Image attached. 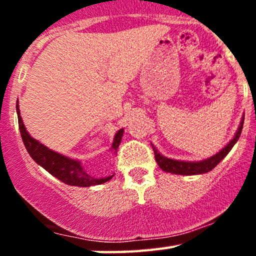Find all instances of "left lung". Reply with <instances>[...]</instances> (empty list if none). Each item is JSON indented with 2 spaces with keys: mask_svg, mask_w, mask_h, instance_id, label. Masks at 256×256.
<instances>
[{
  "mask_svg": "<svg viewBox=\"0 0 256 256\" xmlns=\"http://www.w3.org/2000/svg\"><path fill=\"white\" fill-rule=\"evenodd\" d=\"M243 122H244V116H242L238 128H237L236 134L230 142L226 144L224 148L222 149L219 152H216L213 156L204 158L201 161H182V160H174V158H168L164 156L162 154H160L156 148L152 144V150L155 154V160H156L158 167H160L162 171L167 173H173V174H182V176H194V174H204L207 173L216 167L220 161L224 158L226 155L228 154V152L231 150L232 146L236 144V142L238 140L240 136V132L243 128Z\"/></svg>",
  "mask_w": 256,
  "mask_h": 256,
  "instance_id": "obj_1",
  "label": "left lung"
}]
</instances>
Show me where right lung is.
<instances>
[{"mask_svg":"<svg viewBox=\"0 0 256 256\" xmlns=\"http://www.w3.org/2000/svg\"><path fill=\"white\" fill-rule=\"evenodd\" d=\"M16 113L20 134H22V142H24L26 150L28 152L30 156L36 161L38 165L42 166L46 171H48L52 176L58 178V180H61L62 183L67 185H72V186L86 188L92 186V185L104 184L106 182L110 180V179L113 178L114 174L102 178L91 177L90 174H88V173L85 172L80 161L66 156V155L58 154V152L52 150L48 146H46L40 142H38V140H34V137H31V134H28V130H26L24 122H22V116H20V110L18 101ZM122 134H124V128H120V130L116 134V136H114L110 150H114V152L118 150V146L120 144V142H122Z\"/></svg>","mask_w":256,"mask_h":256,"instance_id":"1","label":"right lung"}]
</instances>
